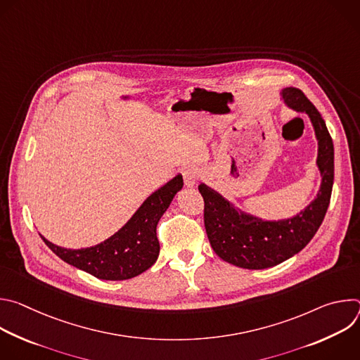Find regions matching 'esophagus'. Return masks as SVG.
Here are the masks:
<instances>
[{"instance_id": "esophagus-1", "label": "esophagus", "mask_w": 360, "mask_h": 360, "mask_svg": "<svg viewBox=\"0 0 360 360\" xmlns=\"http://www.w3.org/2000/svg\"><path fill=\"white\" fill-rule=\"evenodd\" d=\"M199 179V172L196 168H188L185 172H184V182L186 186H193L196 185Z\"/></svg>"}]
</instances>
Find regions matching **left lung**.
I'll return each mask as SVG.
<instances>
[{
    "label": "left lung",
    "instance_id": "8db88e82",
    "mask_svg": "<svg viewBox=\"0 0 360 360\" xmlns=\"http://www.w3.org/2000/svg\"><path fill=\"white\" fill-rule=\"evenodd\" d=\"M286 104L311 117L319 143L318 167L322 185L315 200L299 215L285 221H262L242 212L218 192L200 184L203 198V222L212 249L228 264L245 269H265L289 259L300 252L322 225L333 186V142L326 124L304 94L288 86L282 91Z\"/></svg>",
    "mask_w": 360,
    "mask_h": 360
}]
</instances>
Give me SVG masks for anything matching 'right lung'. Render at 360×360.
Wrapping results in <instances>:
<instances>
[{
    "instance_id": "right-lung-1",
    "label": "right lung",
    "mask_w": 360,
    "mask_h": 360,
    "mask_svg": "<svg viewBox=\"0 0 360 360\" xmlns=\"http://www.w3.org/2000/svg\"><path fill=\"white\" fill-rule=\"evenodd\" d=\"M182 175L153 192L114 236L85 249H64L42 240L60 258L92 276L104 281H124L149 269L160 255L157 225L175 193L182 188Z\"/></svg>"
}]
</instances>
